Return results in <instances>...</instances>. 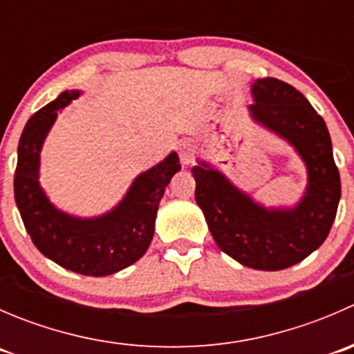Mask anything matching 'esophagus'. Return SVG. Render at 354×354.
Instances as JSON below:
<instances>
[{
  "label": "esophagus",
  "mask_w": 354,
  "mask_h": 354,
  "mask_svg": "<svg viewBox=\"0 0 354 354\" xmlns=\"http://www.w3.org/2000/svg\"><path fill=\"white\" fill-rule=\"evenodd\" d=\"M195 149L194 145L188 144V142H183V144L178 145V156H180L181 164H190L192 159H194Z\"/></svg>",
  "instance_id": "obj_1"
}]
</instances>
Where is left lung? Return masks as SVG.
Segmentation results:
<instances>
[{
  "mask_svg": "<svg viewBox=\"0 0 354 354\" xmlns=\"http://www.w3.org/2000/svg\"><path fill=\"white\" fill-rule=\"evenodd\" d=\"M252 95V120L284 138L305 162V195L292 207H263L221 171L198 160L192 169L195 200L226 255L257 270H283L326 241L341 198V178L326 121L301 92L267 77L253 82Z\"/></svg>",
  "mask_w": 354,
  "mask_h": 354,
  "instance_id": "obj_1",
  "label": "left lung"
}]
</instances>
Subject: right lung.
I'll return each mask as SVG.
<instances>
[{"mask_svg":"<svg viewBox=\"0 0 354 354\" xmlns=\"http://www.w3.org/2000/svg\"><path fill=\"white\" fill-rule=\"evenodd\" d=\"M80 94L62 92L27 121L19 142L13 190L25 230L42 255L77 274L102 277L127 269L147 252L159 202L181 166L176 152H171L138 174L123 200L102 216L77 217L56 209L39 183L41 149L58 111Z\"/></svg>","mask_w":354,"mask_h":354,"instance_id":"obj_1","label":"right lung"}]
</instances>
